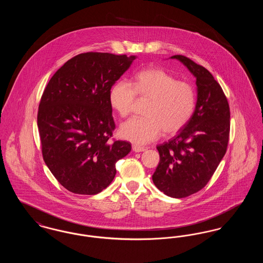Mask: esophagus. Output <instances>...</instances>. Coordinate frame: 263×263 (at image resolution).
Masks as SVG:
<instances>
[{"label":"esophagus","instance_id":"esophagus-1","mask_svg":"<svg viewBox=\"0 0 263 263\" xmlns=\"http://www.w3.org/2000/svg\"><path fill=\"white\" fill-rule=\"evenodd\" d=\"M132 150L134 151V152H136V153H140V152H144V151L146 150V148L141 147V146H138V145H133V146H132Z\"/></svg>","mask_w":263,"mask_h":263}]
</instances>
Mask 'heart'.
<instances>
[{"instance_id": "b5f03b06", "label": "heart", "mask_w": 263, "mask_h": 263, "mask_svg": "<svg viewBox=\"0 0 263 263\" xmlns=\"http://www.w3.org/2000/svg\"><path fill=\"white\" fill-rule=\"evenodd\" d=\"M136 93L150 99L144 115L132 117L120 126V136L138 145H145L156 140L163 132L174 135L191 119L195 105L194 88L186 82L159 68H149L139 72L133 87L125 81H119L109 92L114 110L125 117L131 112Z\"/></svg>"}]
</instances>
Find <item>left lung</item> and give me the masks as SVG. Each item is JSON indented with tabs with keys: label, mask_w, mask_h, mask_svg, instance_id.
<instances>
[{
	"label": "left lung",
	"mask_w": 263,
	"mask_h": 263,
	"mask_svg": "<svg viewBox=\"0 0 263 263\" xmlns=\"http://www.w3.org/2000/svg\"><path fill=\"white\" fill-rule=\"evenodd\" d=\"M182 63L196 79L197 100L186 125L168 142L159 145L160 163L153 175L159 190L183 198L204 187L225 156L230 134V107L212 74L182 55Z\"/></svg>",
	"instance_id": "left-lung-1"
}]
</instances>
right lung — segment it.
Listing matches in <instances>:
<instances>
[{
  "mask_svg": "<svg viewBox=\"0 0 263 263\" xmlns=\"http://www.w3.org/2000/svg\"><path fill=\"white\" fill-rule=\"evenodd\" d=\"M136 56L79 54L51 78L39 103L43 160L67 190L95 195L116 175L131 144L108 140L115 128L109 92Z\"/></svg>",
  "mask_w": 263,
  "mask_h": 263,
  "instance_id": "add662e5",
  "label": "right lung"
}]
</instances>
